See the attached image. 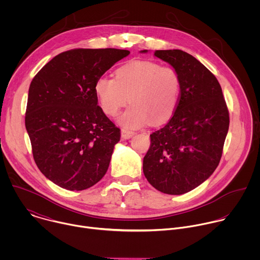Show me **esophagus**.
Wrapping results in <instances>:
<instances>
[{
	"instance_id": "1",
	"label": "esophagus",
	"mask_w": 260,
	"mask_h": 260,
	"mask_svg": "<svg viewBox=\"0 0 260 260\" xmlns=\"http://www.w3.org/2000/svg\"><path fill=\"white\" fill-rule=\"evenodd\" d=\"M135 132H132V131H128V129H125V128H122L121 129V137L123 139H131L132 137L135 136Z\"/></svg>"
}]
</instances>
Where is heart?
Segmentation results:
<instances>
[{
  "mask_svg": "<svg viewBox=\"0 0 260 260\" xmlns=\"http://www.w3.org/2000/svg\"><path fill=\"white\" fill-rule=\"evenodd\" d=\"M115 76H101L94 84L105 114L116 116L129 100L132 105L119 117L125 127L138 128L149 120L156 125L172 116L181 87L180 75L174 67L135 59L119 67Z\"/></svg>",
  "mask_w": 260,
  "mask_h": 260,
  "instance_id": "1",
  "label": "heart"
}]
</instances>
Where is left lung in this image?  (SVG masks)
Masks as SVG:
<instances>
[{
	"label": "left lung",
	"instance_id": "1",
	"mask_svg": "<svg viewBox=\"0 0 260 260\" xmlns=\"http://www.w3.org/2000/svg\"><path fill=\"white\" fill-rule=\"evenodd\" d=\"M154 55L178 71L181 87L172 118L150 135L143 172L155 189L178 196L198 187L218 167L230 112L217 78L196 57L179 49Z\"/></svg>",
	"mask_w": 260,
	"mask_h": 260
}]
</instances>
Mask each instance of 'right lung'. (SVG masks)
I'll list each match as a JSON object with an SVG mask.
<instances>
[{
    "mask_svg": "<svg viewBox=\"0 0 260 260\" xmlns=\"http://www.w3.org/2000/svg\"><path fill=\"white\" fill-rule=\"evenodd\" d=\"M128 50L71 49L32 78L25 111L34 160L68 190H84L106 174L120 129L98 105L94 84Z\"/></svg>",
    "mask_w": 260,
    "mask_h": 260,
    "instance_id": "add662e5",
    "label": "right lung"
}]
</instances>
